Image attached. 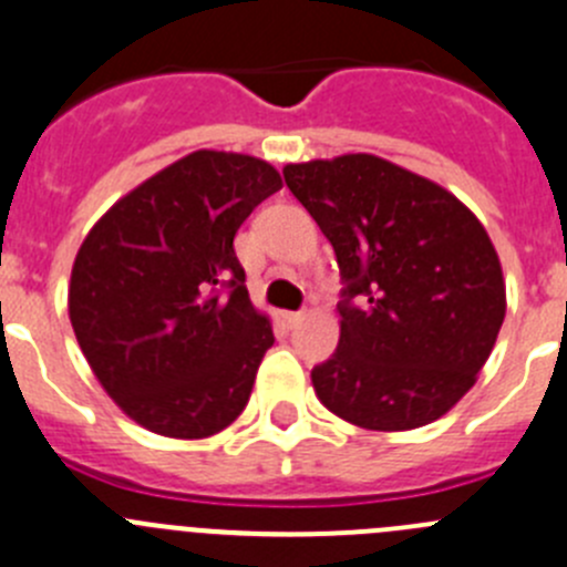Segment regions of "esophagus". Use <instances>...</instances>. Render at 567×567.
I'll return each instance as SVG.
<instances>
[{
	"label": "esophagus",
	"instance_id": "esophagus-1",
	"mask_svg": "<svg viewBox=\"0 0 567 567\" xmlns=\"http://www.w3.org/2000/svg\"><path fill=\"white\" fill-rule=\"evenodd\" d=\"M282 321L288 323L290 329H293V327H299L301 321H305V312H282Z\"/></svg>",
	"mask_w": 567,
	"mask_h": 567
}]
</instances>
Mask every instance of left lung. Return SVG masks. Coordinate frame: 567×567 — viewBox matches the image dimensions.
I'll list each match as a JSON object with an SVG mask.
<instances>
[{
	"mask_svg": "<svg viewBox=\"0 0 567 567\" xmlns=\"http://www.w3.org/2000/svg\"><path fill=\"white\" fill-rule=\"evenodd\" d=\"M282 174L346 282L340 343L310 373L321 404L371 432L446 415L474 388L507 312L487 229L446 188L377 155L288 163Z\"/></svg>",
	"mask_w": 567,
	"mask_h": 567,
	"instance_id": "8db88e82",
	"label": "left lung"
}]
</instances>
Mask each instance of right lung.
<instances>
[{
	"label": "right lung",
	"instance_id": "add662e5",
	"mask_svg": "<svg viewBox=\"0 0 567 567\" xmlns=\"http://www.w3.org/2000/svg\"><path fill=\"white\" fill-rule=\"evenodd\" d=\"M279 188L260 157L190 152L121 196L82 240L71 327L104 393L144 430L202 441L244 412L274 332L233 240Z\"/></svg>",
	"mask_w": 567,
	"mask_h": 567
}]
</instances>
